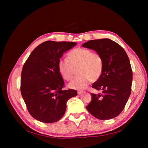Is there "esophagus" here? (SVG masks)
<instances>
[{"label":"esophagus","mask_w":148,"mask_h":148,"mask_svg":"<svg viewBox=\"0 0 148 148\" xmlns=\"http://www.w3.org/2000/svg\"><path fill=\"white\" fill-rule=\"evenodd\" d=\"M83 92H84V91H78V94L79 95H82Z\"/></svg>","instance_id":"obj_1"}]
</instances>
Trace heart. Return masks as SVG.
<instances>
[{
  "label": "heart",
  "instance_id": "b5f03b06",
  "mask_svg": "<svg viewBox=\"0 0 148 148\" xmlns=\"http://www.w3.org/2000/svg\"><path fill=\"white\" fill-rule=\"evenodd\" d=\"M57 68L62 77L71 81L78 69V77L69 83L71 89H84L91 81L95 82L102 73L104 64L101 56L86 48L78 47L70 51L67 60H60Z\"/></svg>",
  "mask_w": 148,
  "mask_h": 148
}]
</instances>
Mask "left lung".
Here are the masks:
<instances>
[{
    "instance_id": "obj_1",
    "label": "left lung",
    "mask_w": 148,
    "mask_h": 148,
    "mask_svg": "<svg viewBox=\"0 0 148 148\" xmlns=\"http://www.w3.org/2000/svg\"><path fill=\"white\" fill-rule=\"evenodd\" d=\"M82 46L99 53L104 64L101 77L92 85L101 93H91V101L86 109L100 120L116 117L123 110L132 90L133 73L127 53L109 39L91 40Z\"/></svg>"
}]
</instances>
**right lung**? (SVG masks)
Wrapping results in <instances>:
<instances>
[{
    "instance_id": "obj_1",
    "label": "right lung",
    "mask_w": 148,
    "mask_h": 148,
    "mask_svg": "<svg viewBox=\"0 0 148 148\" xmlns=\"http://www.w3.org/2000/svg\"><path fill=\"white\" fill-rule=\"evenodd\" d=\"M77 45L47 41L36 47L25 63L21 93L29 114L39 122H56L63 117L66 102L77 96L74 89L62 90L64 82L57 68L64 53Z\"/></svg>"
}]
</instances>
